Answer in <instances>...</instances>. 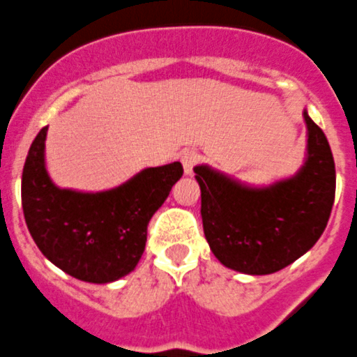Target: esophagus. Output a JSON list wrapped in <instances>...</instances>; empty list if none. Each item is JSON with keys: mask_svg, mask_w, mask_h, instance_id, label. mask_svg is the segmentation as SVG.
Returning a JSON list of instances; mask_svg holds the SVG:
<instances>
[{"mask_svg": "<svg viewBox=\"0 0 357 357\" xmlns=\"http://www.w3.org/2000/svg\"><path fill=\"white\" fill-rule=\"evenodd\" d=\"M199 162V155L197 151H183L181 155V163H183V169H185V174H192V171H194V167L197 165Z\"/></svg>", "mask_w": 357, "mask_h": 357, "instance_id": "obj_1", "label": "esophagus"}]
</instances>
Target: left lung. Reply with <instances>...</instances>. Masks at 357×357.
<instances>
[{
  "mask_svg": "<svg viewBox=\"0 0 357 357\" xmlns=\"http://www.w3.org/2000/svg\"><path fill=\"white\" fill-rule=\"evenodd\" d=\"M304 121L307 158L291 178L252 188L206 165L194 169L204 236L227 268L274 274L306 255L326 229L336 192L335 160L307 112Z\"/></svg>",
  "mask_w": 357,
  "mask_h": 357,
  "instance_id": "obj_1",
  "label": "left lung"
}]
</instances>
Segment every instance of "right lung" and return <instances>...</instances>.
Here are the masks:
<instances>
[{"instance_id":"obj_1","label":"right lung","mask_w":357,"mask_h":357,"mask_svg":"<svg viewBox=\"0 0 357 357\" xmlns=\"http://www.w3.org/2000/svg\"><path fill=\"white\" fill-rule=\"evenodd\" d=\"M46 133L47 126L38 131L22 169V213L31 238L53 265L79 281H117L142 258L147 224L183 176V165L144 169L98 194L62 190L44 165Z\"/></svg>"}]
</instances>
